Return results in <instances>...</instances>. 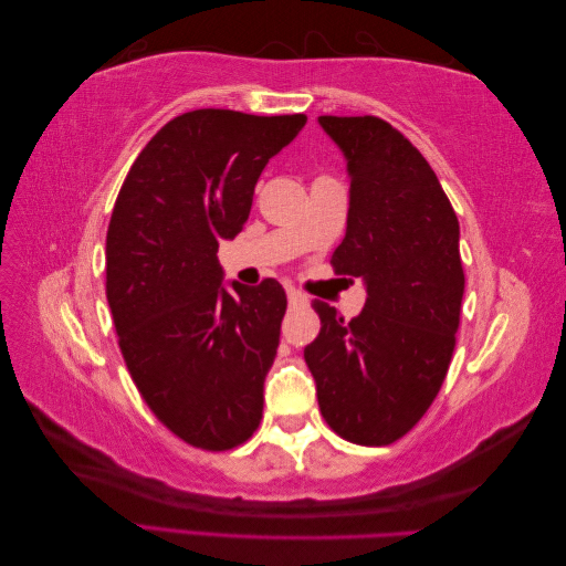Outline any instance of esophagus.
Listing matches in <instances>:
<instances>
[{
	"instance_id": "obj_1",
	"label": "esophagus",
	"mask_w": 566,
	"mask_h": 566,
	"mask_svg": "<svg viewBox=\"0 0 566 566\" xmlns=\"http://www.w3.org/2000/svg\"><path fill=\"white\" fill-rule=\"evenodd\" d=\"M287 303H291L293 307H305L310 300H307V295L305 293H300L297 287H293V285H287Z\"/></svg>"
}]
</instances>
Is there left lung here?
<instances>
[{"mask_svg": "<svg viewBox=\"0 0 566 566\" xmlns=\"http://www.w3.org/2000/svg\"><path fill=\"white\" fill-rule=\"evenodd\" d=\"M347 156V237L332 253L339 275L364 279L366 305L344 319L322 300L305 347L319 412L347 442L394 444L430 410L452 361L464 297L459 219L424 156L396 126L319 117Z\"/></svg>", "mask_w": 566, "mask_h": 566, "instance_id": "left-lung-1", "label": "left lung"}]
</instances>
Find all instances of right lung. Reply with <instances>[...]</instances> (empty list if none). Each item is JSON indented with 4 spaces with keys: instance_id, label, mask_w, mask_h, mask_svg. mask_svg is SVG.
Instances as JSON below:
<instances>
[{
    "instance_id": "obj_1",
    "label": "right lung",
    "mask_w": 566,
    "mask_h": 566,
    "mask_svg": "<svg viewBox=\"0 0 566 566\" xmlns=\"http://www.w3.org/2000/svg\"><path fill=\"white\" fill-rule=\"evenodd\" d=\"M305 122L180 114L136 156L114 202L107 303L122 356L156 418L205 452L256 432L287 307L273 279L227 291L219 241L244 229L261 170Z\"/></svg>"
}]
</instances>
